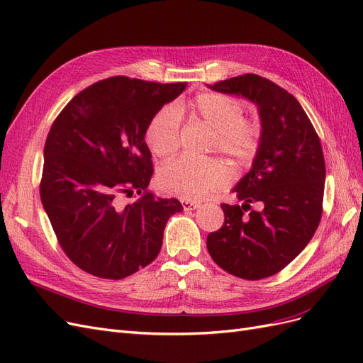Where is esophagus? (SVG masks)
I'll return each instance as SVG.
<instances>
[{"label":"esophagus","instance_id":"34e87169","mask_svg":"<svg viewBox=\"0 0 363 363\" xmlns=\"http://www.w3.org/2000/svg\"><path fill=\"white\" fill-rule=\"evenodd\" d=\"M181 203H182V208L185 209V211H193V209H196V208L201 206V203H199V202H194V201H185V199H182Z\"/></svg>","mask_w":363,"mask_h":363}]
</instances>
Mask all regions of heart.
<instances>
[{
    "label": "heart",
    "mask_w": 363,
    "mask_h": 363,
    "mask_svg": "<svg viewBox=\"0 0 363 363\" xmlns=\"http://www.w3.org/2000/svg\"><path fill=\"white\" fill-rule=\"evenodd\" d=\"M189 110L214 130L211 149L226 157L233 166L245 167L256 158L262 142L258 121L242 118V104L223 93L208 91L197 95ZM182 118L177 105H164L146 126L145 138L152 154L169 158L177 154ZM226 167L218 160H191L181 157L162 166L158 184L162 191L191 201L218 190L226 182Z\"/></svg>",
    "instance_id": "1"
}]
</instances>
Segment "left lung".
Here are the masks:
<instances>
[{
    "mask_svg": "<svg viewBox=\"0 0 363 363\" xmlns=\"http://www.w3.org/2000/svg\"><path fill=\"white\" fill-rule=\"evenodd\" d=\"M209 87L258 105L262 142L252 170L232 190L244 203H221L225 223L209 233L206 247L229 274L270 277L306 247L320 225L325 179L320 137L300 102L270 79L244 74Z\"/></svg>",
    "mask_w": 363,
    "mask_h": 363,
    "instance_id": "1",
    "label": "left lung"
}]
</instances>
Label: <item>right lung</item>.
Returning <instances> with one entry per match:
<instances>
[{
	"mask_svg": "<svg viewBox=\"0 0 363 363\" xmlns=\"http://www.w3.org/2000/svg\"><path fill=\"white\" fill-rule=\"evenodd\" d=\"M111 77L81 90L57 116L43 149L40 199L58 244L81 270L119 280L154 261L178 199L149 191V121L184 91ZM140 199L125 204L123 195Z\"/></svg>",
	"mask_w": 363,
	"mask_h": 363,
	"instance_id": "1",
	"label": "right lung"
}]
</instances>
